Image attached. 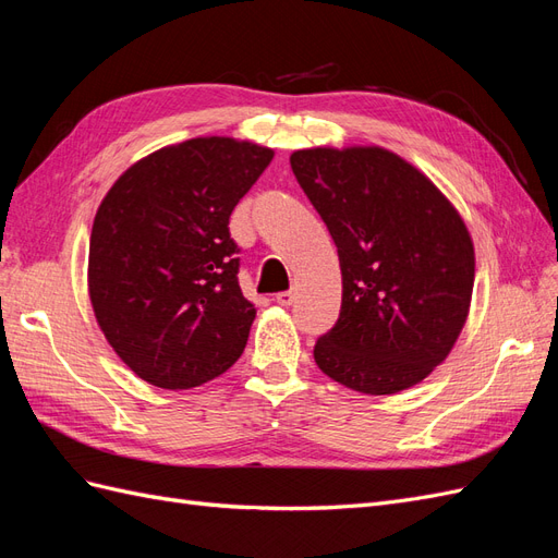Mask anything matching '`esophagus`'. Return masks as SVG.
<instances>
[{
	"label": "esophagus",
	"instance_id": "1",
	"mask_svg": "<svg viewBox=\"0 0 558 558\" xmlns=\"http://www.w3.org/2000/svg\"><path fill=\"white\" fill-rule=\"evenodd\" d=\"M275 300H277V305H281V307H289L291 302H293V293H291V291H281V293H277V295H275Z\"/></svg>",
	"mask_w": 558,
	"mask_h": 558
}]
</instances>
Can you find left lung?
I'll return each instance as SVG.
<instances>
[{"label":"left lung","instance_id":"left-lung-1","mask_svg":"<svg viewBox=\"0 0 558 558\" xmlns=\"http://www.w3.org/2000/svg\"><path fill=\"white\" fill-rule=\"evenodd\" d=\"M291 167L342 269L340 318L314 347L320 373L367 396L426 379L470 310L475 248L461 214L381 146L302 148Z\"/></svg>","mask_w":558,"mask_h":558}]
</instances>
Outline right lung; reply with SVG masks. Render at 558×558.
<instances>
[{"instance_id": "obj_1", "label": "right lung", "mask_w": 558, "mask_h": 558, "mask_svg": "<svg viewBox=\"0 0 558 558\" xmlns=\"http://www.w3.org/2000/svg\"><path fill=\"white\" fill-rule=\"evenodd\" d=\"M272 158L253 142L197 137L137 160L105 195L88 293L107 342L140 379L193 388L242 356L256 307L242 295L228 223Z\"/></svg>"}]
</instances>
